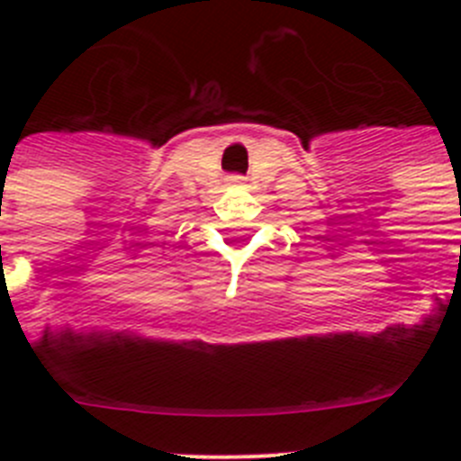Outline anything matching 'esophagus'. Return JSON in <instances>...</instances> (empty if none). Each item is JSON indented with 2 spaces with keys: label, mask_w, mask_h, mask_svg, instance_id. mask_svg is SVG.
I'll use <instances>...</instances> for the list:
<instances>
[{
  "label": "esophagus",
  "mask_w": 461,
  "mask_h": 461,
  "mask_svg": "<svg viewBox=\"0 0 461 461\" xmlns=\"http://www.w3.org/2000/svg\"><path fill=\"white\" fill-rule=\"evenodd\" d=\"M230 182H233V185H242V177H238V175H235V177H230Z\"/></svg>",
  "instance_id": "esophagus-1"
}]
</instances>
